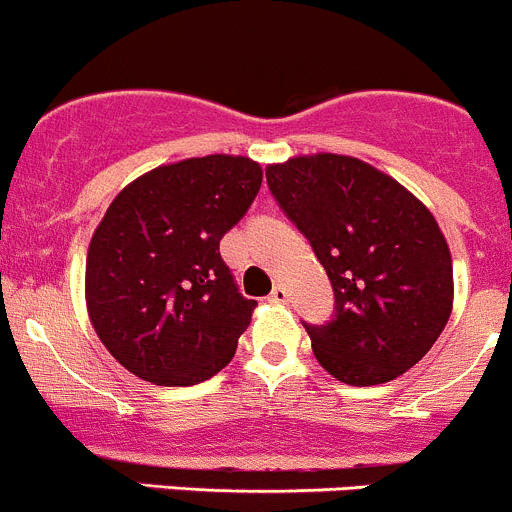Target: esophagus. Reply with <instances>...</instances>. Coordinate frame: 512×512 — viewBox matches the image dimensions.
<instances>
[{"label": "esophagus", "instance_id": "obj_1", "mask_svg": "<svg viewBox=\"0 0 512 512\" xmlns=\"http://www.w3.org/2000/svg\"><path fill=\"white\" fill-rule=\"evenodd\" d=\"M286 299H289V291H286V286L276 284L274 291H271V301H276V304H284Z\"/></svg>", "mask_w": 512, "mask_h": 512}]
</instances>
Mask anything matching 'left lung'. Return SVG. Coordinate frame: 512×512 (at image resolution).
Masks as SVG:
<instances>
[{
	"instance_id": "obj_1",
	"label": "left lung",
	"mask_w": 512,
	"mask_h": 512,
	"mask_svg": "<svg viewBox=\"0 0 512 512\" xmlns=\"http://www.w3.org/2000/svg\"><path fill=\"white\" fill-rule=\"evenodd\" d=\"M266 180L334 286V319L304 324L321 367L354 387L415 367L455 299L450 248L430 208L352 155H296L266 165Z\"/></svg>"
}]
</instances>
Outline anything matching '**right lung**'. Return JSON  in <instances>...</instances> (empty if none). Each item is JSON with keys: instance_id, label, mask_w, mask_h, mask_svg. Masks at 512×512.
I'll return each instance as SVG.
<instances>
[{"instance_id": "right-lung-1", "label": "right lung", "mask_w": 512, "mask_h": 512, "mask_svg": "<svg viewBox=\"0 0 512 512\" xmlns=\"http://www.w3.org/2000/svg\"><path fill=\"white\" fill-rule=\"evenodd\" d=\"M264 180L256 160L203 155L158 165L123 188L92 233L87 314L128 372L188 387L221 372L251 324L218 243Z\"/></svg>"}]
</instances>
